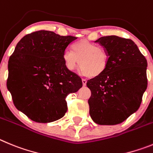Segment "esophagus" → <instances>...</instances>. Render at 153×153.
Wrapping results in <instances>:
<instances>
[{"label": "esophagus", "instance_id": "34e87169", "mask_svg": "<svg viewBox=\"0 0 153 153\" xmlns=\"http://www.w3.org/2000/svg\"><path fill=\"white\" fill-rule=\"evenodd\" d=\"M82 85H83V86H86V84H87V81L85 79H82Z\"/></svg>", "mask_w": 153, "mask_h": 153}]
</instances>
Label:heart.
I'll list each match as a JSON object with an SVG mask.
<instances>
[{
    "instance_id": "obj_1",
    "label": "heart",
    "mask_w": 153,
    "mask_h": 153,
    "mask_svg": "<svg viewBox=\"0 0 153 153\" xmlns=\"http://www.w3.org/2000/svg\"><path fill=\"white\" fill-rule=\"evenodd\" d=\"M71 49V52L65 50L62 54L63 63L67 70L74 71L79 61L82 75L94 78L105 72L109 62V56L105 49L86 39L76 41Z\"/></svg>"
}]
</instances>
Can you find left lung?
<instances>
[{
    "label": "left lung",
    "instance_id": "1",
    "mask_svg": "<svg viewBox=\"0 0 153 153\" xmlns=\"http://www.w3.org/2000/svg\"><path fill=\"white\" fill-rule=\"evenodd\" d=\"M109 56L104 73L87 82L90 116L100 125L122 123L140 107L147 88V61L133 40L117 36L95 41Z\"/></svg>",
    "mask_w": 153,
    "mask_h": 153
}]
</instances>
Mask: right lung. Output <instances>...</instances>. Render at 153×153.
<instances>
[{
	"label": "right lung",
	"instance_id": "obj_1",
	"mask_svg": "<svg viewBox=\"0 0 153 153\" xmlns=\"http://www.w3.org/2000/svg\"><path fill=\"white\" fill-rule=\"evenodd\" d=\"M76 37L40 30L23 36L8 62L7 87L16 109L37 123L63 117L65 98L82 87V79L65 68L62 54Z\"/></svg>",
	"mask_w": 153,
	"mask_h": 153
}]
</instances>
